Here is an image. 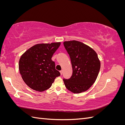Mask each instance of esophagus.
Wrapping results in <instances>:
<instances>
[{"mask_svg": "<svg viewBox=\"0 0 125 125\" xmlns=\"http://www.w3.org/2000/svg\"><path fill=\"white\" fill-rule=\"evenodd\" d=\"M60 74L62 75V73H63L62 70H60Z\"/></svg>", "mask_w": 125, "mask_h": 125, "instance_id": "obj_1", "label": "esophagus"}]
</instances>
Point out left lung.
<instances>
[{
	"label": "left lung",
	"instance_id": "8db88e82",
	"mask_svg": "<svg viewBox=\"0 0 125 125\" xmlns=\"http://www.w3.org/2000/svg\"><path fill=\"white\" fill-rule=\"evenodd\" d=\"M71 59L73 74L63 79L66 88L73 93L85 92L91 86L99 74L101 63L95 51L77 41L63 42Z\"/></svg>",
	"mask_w": 125,
	"mask_h": 125
}]
</instances>
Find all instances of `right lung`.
I'll return each instance as SVG.
<instances>
[{
  "instance_id": "right-lung-1",
  "label": "right lung",
  "mask_w": 125,
  "mask_h": 125,
  "mask_svg": "<svg viewBox=\"0 0 125 125\" xmlns=\"http://www.w3.org/2000/svg\"><path fill=\"white\" fill-rule=\"evenodd\" d=\"M60 42L37 44L22 54L19 62V69L25 84L30 88L43 92L49 89L60 75L55 69L52 60Z\"/></svg>"
}]
</instances>
